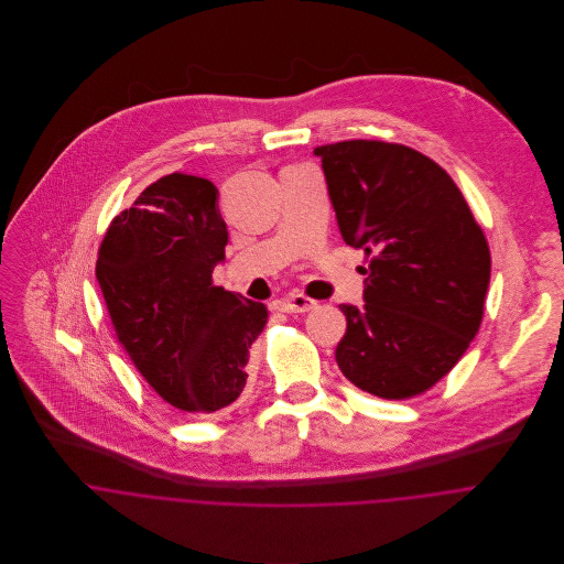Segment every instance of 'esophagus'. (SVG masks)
<instances>
[{
  "label": "esophagus",
  "instance_id": "obj_1",
  "mask_svg": "<svg viewBox=\"0 0 564 564\" xmlns=\"http://www.w3.org/2000/svg\"><path fill=\"white\" fill-rule=\"evenodd\" d=\"M315 300L302 295V293H293V295H286L282 300H278V308L282 313H308L315 308Z\"/></svg>",
  "mask_w": 564,
  "mask_h": 564
}]
</instances>
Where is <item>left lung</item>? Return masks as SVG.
<instances>
[{"instance_id":"left-lung-1","label":"left lung","mask_w":564,"mask_h":564,"mask_svg":"<svg viewBox=\"0 0 564 564\" xmlns=\"http://www.w3.org/2000/svg\"><path fill=\"white\" fill-rule=\"evenodd\" d=\"M343 241L365 251V306L340 304L343 376L382 400L432 389L480 329L490 280L482 228L449 173L384 141L315 148Z\"/></svg>"}]
</instances>
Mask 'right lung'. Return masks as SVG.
Wrapping results in <instances>:
<instances>
[{"mask_svg":"<svg viewBox=\"0 0 564 564\" xmlns=\"http://www.w3.org/2000/svg\"><path fill=\"white\" fill-rule=\"evenodd\" d=\"M217 195L206 177L164 175L110 221L95 264L117 340L162 400L188 414L241 395L269 315L213 284L228 245Z\"/></svg>","mask_w":564,"mask_h":564,"instance_id":"right-lung-1","label":"right lung"}]
</instances>
